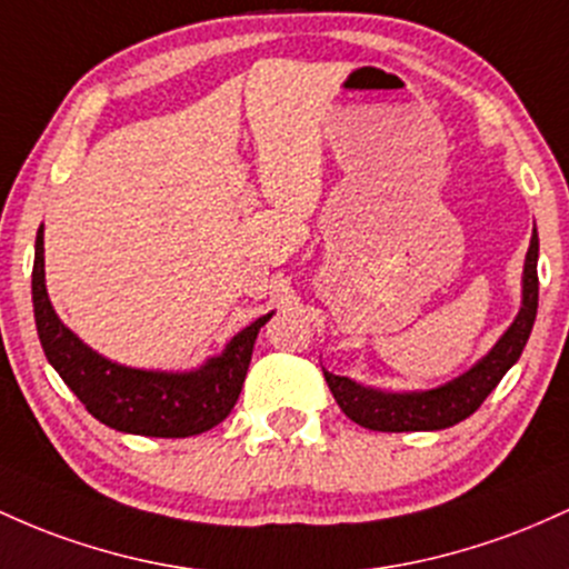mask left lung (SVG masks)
I'll return each instance as SVG.
<instances>
[{
	"instance_id": "8db88e82",
	"label": "left lung",
	"mask_w": 569,
	"mask_h": 569,
	"mask_svg": "<svg viewBox=\"0 0 569 569\" xmlns=\"http://www.w3.org/2000/svg\"><path fill=\"white\" fill-rule=\"evenodd\" d=\"M535 315H538V233L532 231L529 241L525 277H521V309L513 325L491 347L487 357L476 362L468 373L457 376L449 385H440L425 392H381V389L362 387L347 376H336L325 370L330 392L336 403L352 422L376 432H419L446 430L462 419H468L489 392L500 385L508 368L519 360L532 333Z\"/></svg>"
}]
</instances>
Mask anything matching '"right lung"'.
Listing matches in <instances>:
<instances>
[{
	"label": "right lung",
	"instance_id": "obj_1",
	"mask_svg": "<svg viewBox=\"0 0 569 569\" xmlns=\"http://www.w3.org/2000/svg\"><path fill=\"white\" fill-rule=\"evenodd\" d=\"M42 244L40 228L31 271L37 333L48 362L59 370L63 385L78 395L88 413L112 430L147 438L199 436L231 413L250 368L254 338L271 315L247 325L228 341L222 355L209 357L199 370L166 373L118 366L86 347L53 311L44 290Z\"/></svg>",
	"mask_w": 569,
	"mask_h": 569
}]
</instances>
